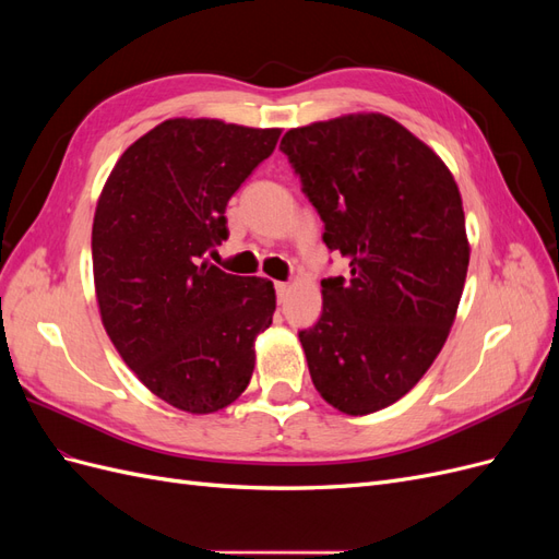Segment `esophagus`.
I'll return each mask as SVG.
<instances>
[{
	"label": "esophagus",
	"mask_w": 559,
	"mask_h": 559,
	"mask_svg": "<svg viewBox=\"0 0 559 559\" xmlns=\"http://www.w3.org/2000/svg\"><path fill=\"white\" fill-rule=\"evenodd\" d=\"M275 292H277V300L282 302L286 296H289L292 284H289V282H277V284H275Z\"/></svg>",
	"instance_id": "esophagus-1"
}]
</instances>
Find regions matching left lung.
I'll list each match as a JSON object with an SVG mask.
<instances>
[{
    "mask_svg": "<svg viewBox=\"0 0 559 559\" xmlns=\"http://www.w3.org/2000/svg\"><path fill=\"white\" fill-rule=\"evenodd\" d=\"M280 148L349 261L321 280V317L300 331L317 392L345 415L396 403L443 349L468 270L462 195L448 165L384 114L292 128Z\"/></svg>",
    "mask_w": 559,
    "mask_h": 559,
    "instance_id": "obj_1",
    "label": "left lung"
}]
</instances>
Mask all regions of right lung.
<instances>
[{"label":"right lung","instance_id":"right-lung-1","mask_svg":"<svg viewBox=\"0 0 559 559\" xmlns=\"http://www.w3.org/2000/svg\"><path fill=\"white\" fill-rule=\"evenodd\" d=\"M280 128L170 118L114 165L93 218L99 317L116 352L165 403L210 415L253 373L275 286L205 257L228 240L230 195L275 151Z\"/></svg>","mask_w":559,"mask_h":559}]
</instances>
